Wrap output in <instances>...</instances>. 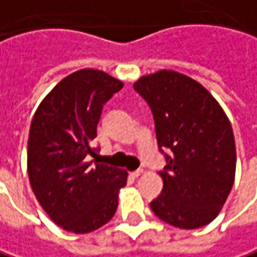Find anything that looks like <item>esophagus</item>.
I'll list each match as a JSON object with an SVG mask.
<instances>
[{
  "label": "esophagus",
  "instance_id": "obj_1",
  "mask_svg": "<svg viewBox=\"0 0 257 257\" xmlns=\"http://www.w3.org/2000/svg\"><path fill=\"white\" fill-rule=\"evenodd\" d=\"M143 172H144L143 169H138V171H134V172H131V176H132V178H138L140 175H143Z\"/></svg>",
  "mask_w": 257,
  "mask_h": 257
}]
</instances>
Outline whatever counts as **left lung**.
<instances>
[{"mask_svg":"<svg viewBox=\"0 0 257 257\" xmlns=\"http://www.w3.org/2000/svg\"><path fill=\"white\" fill-rule=\"evenodd\" d=\"M134 88L150 104L157 144L169 149L162 194L150 203L154 215L181 229L213 221L235 179V141L216 98L193 78L175 70L141 76Z\"/></svg>","mask_w":257,"mask_h":257,"instance_id":"8db88e82","label":"left lung"}]
</instances>
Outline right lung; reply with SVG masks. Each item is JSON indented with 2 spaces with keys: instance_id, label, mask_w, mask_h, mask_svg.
Here are the masks:
<instances>
[{
  "instance_id": "1",
  "label": "right lung",
  "mask_w": 257,
  "mask_h": 257,
  "mask_svg": "<svg viewBox=\"0 0 257 257\" xmlns=\"http://www.w3.org/2000/svg\"><path fill=\"white\" fill-rule=\"evenodd\" d=\"M123 82L103 70L70 73L39 103L29 129L28 175L36 200L60 228L88 234L110 221L119 191L126 185L125 169L86 160L103 104Z\"/></svg>"
}]
</instances>
